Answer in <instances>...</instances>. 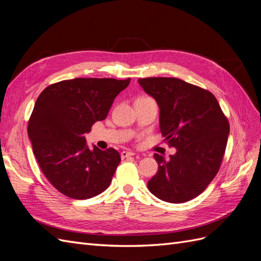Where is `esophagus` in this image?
<instances>
[{
  "mask_svg": "<svg viewBox=\"0 0 261 261\" xmlns=\"http://www.w3.org/2000/svg\"><path fill=\"white\" fill-rule=\"evenodd\" d=\"M132 155H135V153H133V152H130V151H122L121 152V158L122 159L129 158V156H132Z\"/></svg>",
  "mask_w": 261,
  "mask_h": 261,
  "instance_id": "obj_1",
  "label": "esophagus"
}]
</instances>
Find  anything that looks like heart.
Instances as JSON below:
<instances>
[{
	"label": "heart",
	"mask_w": 261,
	"mask_h": 261,
	"mask_svg": "<svg viewBox=\"0 0 261 261\" xmlns=\"http://www.w3.org/2000/svg\"><path fill=\"white\" fill-rule=\"evenodd\" d=\"M142 97H143V98H144V97H146V96H142ZM142 97H139V98H142Z\"/></svg>",
	"instance_id": "obj_1"
}]
</instances>
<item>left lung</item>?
I'll use <instances>...</instances> for the list:
<instances>
[{"label":"left lung","mask_w":261,"mask_h":261,"mask_svg":"<svg viewBox=\"0 0 261 261\" xmlns=\"http://www.w3.org/2000/svg\"><path fill=\"white\" fill-rule=\"evenodd\" d=\"M160 107V131L176 153L166 161L154 154L156 174L148 182L153 195L169 203L198 196L222 165L229 122L213 93L173 77L140 78Z\"/></svg>","instance_id":"obj_1"}]
</instances>
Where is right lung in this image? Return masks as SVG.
I'll use <instances>...</instances> for the list:
<instances>
[{
    "instance_id": "add662e5",
    "label": "right lung",
    "mask_w": 261,
    "mask_h": 261,
    "mask_svg": "<svg viewBox=\"0 0 261 261\" xmlns=\"http://www.w3.org/2000/svg\"><path fill=\"white\" fill-rule=\"evenodd\" d=\"M130 78H75L51 84L38 96L28 132L37 163L62 194L87 199L108 189L121 161L117 150L86 145V133L108 116Z\"/></svg>"
}]
</instances>
